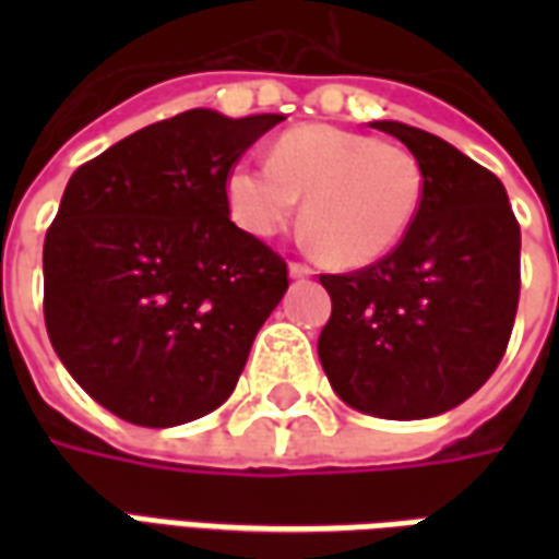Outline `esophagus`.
<instances>
[{
	"label": "esophagus",
	"instance_id": "34e87169",
	"mask_svg": "<svg viewBox=\"0 0 559 559\" xmlns=\"http://www.w3.org/2000/svg\"><path fill=\"white\" fill-rule=\"evenodd\" d=\"M308 275H314V269L308 266V263H299V260H293V263H290V278H308Z\"/></svg>",
	"mask_w": 559,
	"mask_h": 559
}]
</instances>
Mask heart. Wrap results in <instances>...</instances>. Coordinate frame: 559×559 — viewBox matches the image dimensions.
<instances>
[{
    "instance_id": "heart-1",
    "label": "heart",
    "mask_w": 559,
    "mask_h": 559,
    "mask_svg": "<svg viewBox=\"0 0 559 559\" xmlns=\"http://www.w3.org/2000/svg\"><path fill=\"white\" fill-rule=\"evenodd\" d=\"M299 197L320 257L335 266H371L411 233L425 173L411 148L335 126L290 128L275 140L269 164L239 160L227 173L233 218L251 236L284 230Z\"/></svg>"
}]
</instances>
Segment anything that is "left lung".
Listing matches in <instances>:
<instances>
[{
  "mask_svg": "<svg viewBox=\"0 0 559 559\" xmlns=\"http://www.w3.org/2000/svg\"><path fill=\"white\" fill-rule=\"evenodd\" d=\"M411 148L425 197L411 233L371 266L320 275L332 317L317 353L353 411L428 419L500 365L521 293V227L503 182L421 128L371 122Z\"/></svg>",
  "mask_w": 559,
  "mask_h": 559,
  "instance_id": "obj_1",
  "label": "left lung"
}]
</instances>
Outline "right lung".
I'll list each match as a JSON object with an SVG mask.
<instances>
[{
    "label": "right lung",
    "instance_id": "add662e5",
    "mask_svg": "<svg viewBox=\"0 0 559 559\" xmlns=\"http://www.w3.org/2000/svg\"><path fill=\"white\" fill-rule=\"evenodd\" d=\"M278 114L185 110L68 179L44 239V323L119 419L173 428L230 399L287 263L230 221L227 173Z\"/></svg>",
    "mask_w": 559,
    "mask_h": 559
}]
</instances>
